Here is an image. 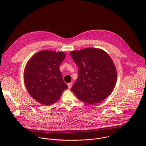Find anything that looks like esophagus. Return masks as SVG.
I'll return each mask as SVG.
<instances>
[{
  "label": "esophagus",
  "mask_w": 146,
  "mask_h": 146,
  "mask_svg": "<svg viewBox=\"0 0 146 146\" xmlns=\"http://www.w3.org/2000/svg\"><path fill=\"white\" fill-rule=\"evenodd\" d=\"M68 86L69 89H70L72 88V82H71L69 83V84H68Z\"/></svg>",
  "instance_id": "1"
}]
</instances>
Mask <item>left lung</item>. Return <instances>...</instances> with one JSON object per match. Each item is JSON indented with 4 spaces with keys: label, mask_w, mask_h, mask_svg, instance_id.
Wrapping results in <instances>:
<instances>
[{
    "label": "left lung",
    "mask_w": 146,
    "mask_h": 146,
    "mask_svg": "<svg viewBox=\"0 0 146 146\" xmlns=\"http://www.w3.org/2000/svg\"><path fill=\"white\" fill-rule=\"evenodd\" d=\"M78 67V77L71 88L77 98L89 105L108 98L117 81V71L107 52L89 48L70 52Z\"/></svg>",
    "instance_id": "left-lung-1"
}]
</instances>
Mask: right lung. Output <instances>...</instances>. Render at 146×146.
Returning a JSON list of instances; mask_svg holds the SVG:
<instances>
[{
	"label": "right lung",
	"instance_id": "right-lung-1",
	"mask_svg": "<svg viewBox=\"0 0 146 146\" xmlns=\"http://www.w3.org/2000/svg\"><path fill=\"white\" fill-rule=\"evenodd\" d=\"M65 56L64 52L43 50L28 62L24 71L25 87L30 95L42 105L56 103L68 88L59 68Z\"/></svg>",
	"mask_w": 146,
	"mask_h": 146
}]
</instances>
